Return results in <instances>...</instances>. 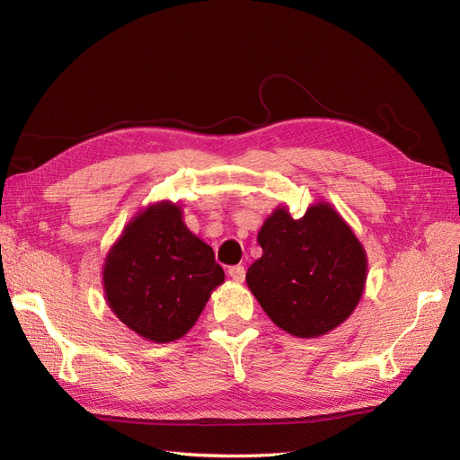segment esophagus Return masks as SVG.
<instances>
[{"label": "esophagus", "instance_id": "obj_1", "mask_svg": "<svg viewBox=\"0 0 460 460\" xmlns=\"http://www.w3.org/2000/svg\"><path fill=\"white\" fill-rule=\"evenodd\" d=\"M228 276L235 284H242L245 280V269L243 267H232L228 269Z\"/></svg>", "mask_w": 460, "mask_h": 460}]
</instances>
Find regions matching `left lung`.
I'll return each mask as SVG.
<instances>
[{"label":"left lung","mask_w":460,"mask_h":460,"mask_svg":"<svg viewBox=\"0 0 460 460\" xmlns=\"http://www.w3.org/2000/svg\"><path fill=\"white\" fill-rule=\"evenodd\" d=\"M262 255L245 280L272 323L296 338H320L343 324L365 294L368 259L332 203L316 199L294 218L278 205L257 234Z\"/></svg>","instance_id":"1"}]
</instances>
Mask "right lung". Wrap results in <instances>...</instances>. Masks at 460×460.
<instances>
[{
  "label": "right lung",
  "instance_id": "1",
  "mask_svg": "<svg viewBox=\"0 0 460 460\" xmlns=\"http://www.w3.org/2000/svg\"><path fill=\"white\" fill-rule=\"evenodd\" d=\"M109 309L153 343L180 340L198 323L213 291L225 282L208 243L169 199L137 211L111 245L102 269Z\"/></svg>",
  "mask_w": 460,
  "mask_h": 460
}]
</instances>
